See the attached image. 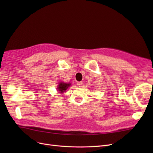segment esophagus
<instances>
[{
  "label": "esophagus",
  "mask_w": 153,
  "mask_h": 153,
  "mask_svg": "<svg viewBox=\"0 0 153 153\" xmlns=\"http://www.w3.org/2000/svg\"><path fill=\"white\" fill-rule=\"evenodd\" d=\"M82 84H83L82 82H77V83H76V84L78 87H81L82 85Z\"/></svg>",
  "instance_id": "esophagus-1"
}]
</instances>
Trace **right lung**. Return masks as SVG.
Listing matches in <instances>:
<instances>
[{
  "mask_svg": "<svg viewBox=\"0 0 153 153\" xmlns=\"http://www.w3.org/2000/svg\"><path fill=\"white\" fill-rule=\"evenodd\" d=\"M71 84H67V83H64V82H61V83H59V85L58 88V91H60L61 92H63L64 91H65L67 89L68 87L70 86Z\"/></svg>",
  "mask_w": 153,
  "mask_h": 153,
  "instance_id": "add662e5",
  "label": "right lung"
}]
</instances>
